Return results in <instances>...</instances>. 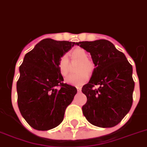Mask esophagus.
<instances>
[{"mask_svg": "<svg viewBox=\"0 0 147 147\" xmlns=\"http://www.w3.org/2000/svg\"><path fill=\"white\" fill-rule=\"evenodd\" d=\"M76 89H77V91H78L79 92H80V91H81V90H82V88L80 87V86H77V87H76Z\"/></svg>", "mask_w": 147, "mask_h": 147, "instance_id": "obj_1", "label": "esophagus"}]
</instances>
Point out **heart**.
Returning a JSON list of instances; mask_svg holds the SVG:
<instances>
[{
    "mask_svg": "<svg viewBox=\"0 0 147 147\" xmlns=\"http://www.w3.org/2000/svg\"><path fill=\"white\" fill-rule=\"evenodd\" d=\"M72 59L80 61L78 67V74L69 75L65 79V82L68 85L75 86H80L86 83L88 80V74L94 70V64L88 59L86 51L82 48L77 47L71 52ZM58 68L60 74L65 76L69 71V60L66 55H64L59 59L58 62Z\"/></svg>",
    "mask_w": 147,
    "mask_h": 147,
    "instance_id": "b5f03b06",
    "label": "heart"
}]
</instances>
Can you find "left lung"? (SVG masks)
<instances>
[{
	"mask_svg": "<svg viewBox=\"0 0 147 147\" xmlns=\"http://www.w3.org/2000/svg\"><path fill=\"white\" fill-rule=\"evenodd\" d=\"M76 45L90 53L95 66L89 82L82 88L87 96V102L82 106L84 116L98 127L116 126L132 105V66L109 41H80ZM95 85L98 88L93 89Z\"/></svg>",
	"mask_w": 147,
	"mask_h": 147,
	"instance_id": "8db88e82",
	"label": "left lung"
}]
</instances>
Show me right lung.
<instances>
[{"label": "right lung", "instance_id": "right-lung-1", "mask_svg": "<svg viewBox=\"0 0 147 147\" xmlns=\"http://www.w3.org/2000/svg\"><path fill=\"white\" fill-rule=\"evenodd\" d=\"M74 45L45 38L25 55L17 82L18 105L35 129L45 131L59 126L77 92L75 87L63 83L58 68L59 59Z\"/></svg>", "mask_w": 147, "mask_h": 147}]
</instances>
